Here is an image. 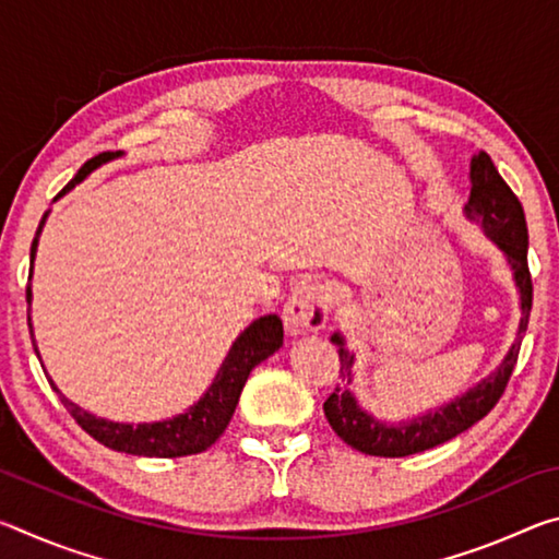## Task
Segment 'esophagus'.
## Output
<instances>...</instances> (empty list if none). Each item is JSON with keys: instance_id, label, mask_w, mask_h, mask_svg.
I'll return each instance as SVG.
<instances>
[{"instance_id": "obj_1", "label": "esophagus", "mask_w": 559, "mask_h": 559, "mask_svg": "<svg viewBox=\"0 0 559 559\" xmlns=\"http://www.w3.org/2000/svg\"><path fill=\"white\" fill-rule=\"evenodd\" d=\"M330 318V296L323 283L300 281L283 308V323L290 335L323 330Z\"/></svg>"}]
</instances>
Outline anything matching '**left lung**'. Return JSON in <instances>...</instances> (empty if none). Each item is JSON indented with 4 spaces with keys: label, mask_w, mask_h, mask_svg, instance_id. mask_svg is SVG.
Listing matches in <instances>:
<instances>
[{
    "label": "left lung",
    "mask_w": 559,
    "mask_h": 559,
    "mask_svg": "<svg viewBox=\"0 0 559 559\" xmlns=\"http://www.w3.org/2000/svg\"><path fill=\"white\" fill-rule=\"evenodd\" d=\"M463 216L484 229L488 239L503 251L508 266L513 271V281L520 296V323L513 345L508 347L506 357L500 359L493 372L468 386L463 394L453 396L451 402L416 414L412 419L384 421L377 419L374 414L359 404L353 390L355 353L347 347L345 335L335 333L330 337V343L337 345L340 377H343L345 384L335 386V392L328 396L323 409L330 427L347 447L384 459L412 456V453L439 447V443L471 429L473 424L484 419L493 409L500 394H503L518 362L520 343H523L527 330L530 308H533V281H530L527 271V224L523 206H520L513 189L503 182L493 159L486 153L471 157V194L468 204L463 206Z\"/></svg>",
    "instance_id": "1"
}]
</instances>
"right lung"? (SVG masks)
<instances>
[{
    "label": "right lung",
    "mask_w": 559,
    "mask_h": 559,
    "mask_svg": "<svg viewBox=\"0 0 559 559\" xmlns=\"http://www.w3.org/2000/svg\"><path fill=\"white\" fill-rule=\"evenodd\" d=\"M118 153H103L98 157L88 159L86 165L79 169L61 194L69 192L75 185H81L93 169L100 165L116 159ZM46 219H49V212L41 216L39 229L32 241V271L29 281L34 276V259L36 249H39V236ZM26 302H29V333L34 343V353L39 357V347H36L34 340V328H32V286L26 288ZM283 345V323L278 316H261L253 320V323L243 330V333L234 340L229 353H226L224 362L216 372L214 382L206 386V392L197 400L189 409L182 414L169 416L163 421H143V424H122V421H110L103 419V416L91 414L81 409L79 404H73L69 396H66L59 386L53 384L51 377H46L51 384V390L59 394L66 409L79 421V427L91 433L93 439L100 441L103 447L120 453H132V456H153V459H179L189 456V453H202L212 447V443L222 437L224 429L229 427L236 404H239V396L246 380H249L251 370L261 365L263 359H269L276 349ZM44 367V365H41ZM46 372V370H44Z\"/></svg>",
    "instance_id": "1"
}]
</instances>
